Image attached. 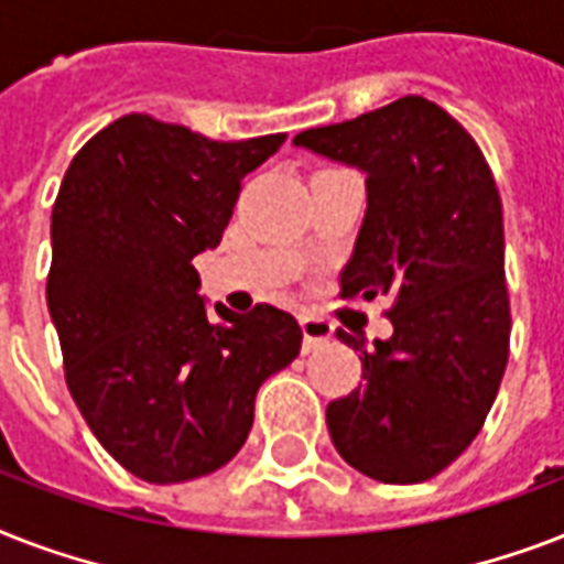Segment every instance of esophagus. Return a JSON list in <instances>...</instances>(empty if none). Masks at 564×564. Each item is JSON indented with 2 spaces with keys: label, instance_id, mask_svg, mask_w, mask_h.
I'll return each mask as SVG.
<instances>
[{
  "label": "esophagus",
  "instance_id": "1",
  "mask_svg": "<svg viewBox=\"0 0 564 564\" xmlns=\"http://www.w3.org/2000/svg\"><path fill=\"white\" fill-rule=\"evenodd\" d=\"M301 330H304V351H313L318 345H327L334 339V325L322 316H301Z\"/></svg>",
  "mask_w": 564,
  "mask_h": 564
}]
</instances>
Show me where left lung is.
Instances as JSON below:
<instances>
[{
  "label": "left lung",
  "mask_w": 564,
  "mask_h": 564,
  "mask_svg": "<svg viewBox=\"0 0 564 564\" xmlns=\"http://www.w3.org/2000/svg\"><path fill=\"white\" fill-rule=\"evenodd\" d=\"M292 145L366 175V219L343 295L392 301L394 334L360 351L362 380L327 403L345 463L380 482L436 477L480 433L509 360L503 207L471 134L421 99L301 131Z\"/></svg>",
  "instance_id": "obj_1"
}]
</instances>
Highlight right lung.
I'll return each instance as SVG.
<instances>
[{"label": "right lung", "instance_id": "obj_1", "mask_svg": "<svg viewBox=\"0 0 564 564\" xmlns=\"http://www.w3.org/2000/svg\"><path fill=\"white\" fill-rule=\"evenodd\" d=\"M286 134L219 143L145 113L75 154L52 207L46 304L87 427L145 482L213 474L246 445L257 389L301 351L299 322L198 295L239 184Z\"/></svg>", "mask_w": 564, "mask_h": 564}]
</instances>
